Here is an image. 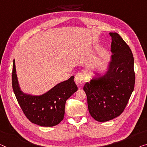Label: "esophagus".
I'll return each instance as SVG.
<instances>
[{"label":"esophagus","instance_id":"1","mask_svg":"<svg viewBox=\"0 0 147 147\" xmlns=\"http://www.w3.org/2000/svg\"><path fill=\"white\" fill-rule=\"evenodd\" d=\"M83 79H84V76H83V74L79 73L76 74L75 76V82L78 85H79L80 83L83 81Z\"/></svg>","mask_w":147,"mask_h":147}]
</instances>
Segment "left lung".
Listing matches in <instances>:
<instances>
[{
    "label": "left lung",
    "instance_id": "left-lung-1",
    "mask_svg": "<svg viewBox=\"0 0 147 147\" xmlns=\"http://www.w3.org/2000/svg\"><path fill=\"white\" fill-rule=\"evenodd\" d=\"M112 37L111 60L105 75L96 74L83 87L88 109L95 120L105 122L123 112L132 92L135 76L132 52L120 35L110 33Z\"/></svg>",
    "mask_w": 147,
    "mask_h": 147
}]
</instances>
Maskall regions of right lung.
<instances>
[{
    "instance_id": "1",
    "label": "right lung",
    "mask_w": 147,
    "mask_h": 147,
    "mask_svg": "<svg viewBox=\"0 0 147 147\" xmlns=\"http://www.w3.org/2000/svg\"><path fill=\"white\" fill-rule=\"evenodd\" d=\"M74 76L58 83L41 95L36 96L24 93L20 90L16 70L15 60L12 67V88L22 111L31 122L43 127L58 125L64 119L65 105L78 87L74 82Z\"/></svg>"
}]
</instances>
